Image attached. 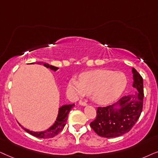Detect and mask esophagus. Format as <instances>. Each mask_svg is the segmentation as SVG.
Listing matches in <instances>:
<instances>
[{
    "label": "esophagus",
    "mask_w": 158,
    "mask_h": 158,
    "mask_svg": "<svg viewBox=\"0 0 158 158\" xmlns=\"http://www.w3.org/2000/svg\"><path fill=\"white\" fill-rule=\"evenodd\" d=\"M79 104L80 105V106H87V104L86 103V102H85V101H82V100H80L79 102Z\"/></svg>",
    "instance_id": "esophagus-1"
}]
</instances>
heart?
Instances as JSON below:
<instances>
[{"label":"heart","instance_id":"obj_1","mask_svg":"<svg viewBox=\"0 0 158 158\" xmlns=\"http://www.w3.org/2000/svg\"><path fill=\"white\" fill-rule=\"evenodd\" d=\"M127 79L122 72L96 69L79 76V80L72 78L69 87L75 95L91 94L96 103L107 105L116 100L125 91Z\"/></svg>","mask_w":158,"mask_h":158}]
</instances>
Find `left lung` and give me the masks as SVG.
<instances>
[{
    "instance_id": "8db88e82",
    "label": "left lung",
    "mask_w": 158,
    "mask_h": 158,
    "mask_svg": "<svg viewBox=\"0 0 158 158\" xmlns=\"http://www.w3.org/2000/svg\"><path fill=\"white\" fill-rule=\"evenodd\" d=\"M131 71L132 86L136 91L123 96L112 106L98 108L97 117L90 127L99 136L111 138L123 135L131 129L139 118L144 99L143 79L135 69L132 68Z\"/></svg>"
}]
</instances>
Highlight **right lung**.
Listing matches in <instances>:
<instances>
[{"instance_id":"1","label":"right lung","mask_w":158,"mask_h":158,"mask_svg":"<svg viewBox=\"0 0 158 158\" xmlns=\"http://www.w3.org/2000/svg\"><path fill=\"white\" fill-rule=\"evenodd\" d=\"M42 64L44 65V66L50 69L52 71H56L58 69V67L50 66V65H49L48 64H43V63L42 62L37 63V64L41 65ZM34 64V63H32V64ZM74 106H75L74 104H70V105H64V106L60 107V108H58V113L57 118H56V120L55 121V123L51 126V127L48 128V129H46L45 131H30V130L29 129H27L26 128H24L23 127L22 128L27 132H28L29 134H31V135L34 136H36V137L42 138V139L52 138L53 136L57 135V134L59 133L60 131H61L62 129H64L65 125H66V121H67V118H68V115H69V111H70L71 109L73 108Z\"/></svg>"}]
</instances>
